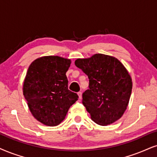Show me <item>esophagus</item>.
Here are the masks:
<instances>
[{"instance_id":"obj_1","label":"esophagus","mask_w":157,"mask_h":157,"mask_svg":"<svg viewBox=\"0 0 157 157\" xmlns=\"http://www.w3.org/2000/svg\"><path fill=\"white\" fill-rule=\"evenodd\" d=\"M77 94H78L79 99H82V92H78Z\"/></svg>"}]
</instances>
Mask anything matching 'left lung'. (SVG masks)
I'll use <instances>...</instances> for the list:
<instances>
[{
  "label": "left lung",
  "instance_id": "8db88e82",
  "mask_svg": "<svg viewBox=\"0 0 157 157\" xmlns=\"http://www.w3.org/2000/svg\"><path fill=\"white\" fill-rule=\"evenodd\" d=\"M75 65L90 79L82 103L98 124H111L122 117L132 89L130 75L117 58L103 54L77 59Z\"/></svg>",
  "mask_w": 157,
  "mask_h": 157
}]
</instances>
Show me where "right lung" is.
Returning <instances> with one entry per match:
<instances>
[{
	"label": "right lung",
	"mask_w": 157,
	"mask_h": 157,
	"mask_svg": "<svg viewBox=\"0 0 157 157\" xmlns=\"http://www.w3.org/2000/svg\"><path fill=\"white\" fill-rule=\"evenodd\" d=\"M71 60L59 56H44L28 67L23 94L35 119L54 127L65 119L70 107L78 100L67 87L66 72Z\"/></svg>",
	"instance_id": "right-lung-1"
}]
</instances>
